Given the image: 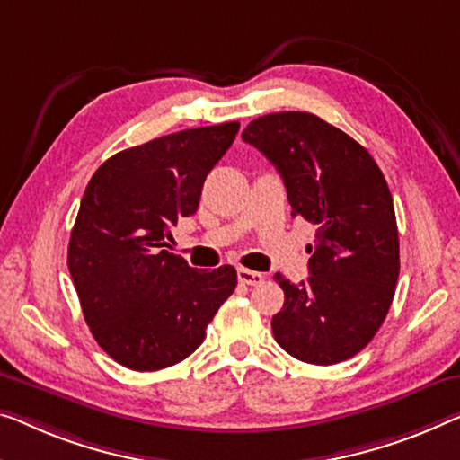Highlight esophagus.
I'll return each instance as SVG.
<instances>
[{
  "label": "esophagus",
  "instance_id": "esophagus-1",
  "mask_svg": "<svg viewBox=\"0 0 460 460\" xmlns=\"http://www.w3.org/2000/svg\"><path fill=\"white\" fill-rule=\"evenodd\" d=\"M237 279H239V283H243V285H260V283H264V274L262 272H258V270H250V269H237Z\"/></svg>",
  "mask_w": 460,
  "mask_h": 460
}]
</instances>
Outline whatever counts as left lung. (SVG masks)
<instances>
[{
	"mask_svg": "<svg viewBox=\"0 0 460 460\" xmlns=\"http://www.w3.org/2000/svg\"><path fill=\"white\" fill-rule=\"evenodd\" d=\"M283 177L291 215L316 225L310 277L274 274L285 304L274 339L293 358L332 366L378 332L399 279V231L388 183L372 155L318 115L270 113L242 134Z\"/></svg>",
	"mask_w": 460,
	"mask_h": 460,
	"instance_id": "left-lung-1",
	"label": "left lung"
}]
</instances>
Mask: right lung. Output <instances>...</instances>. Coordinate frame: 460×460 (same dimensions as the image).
Returning a JSON list of instances; mask_svg holds the SVG:
<instances>
[{"instance_id":"obj_1","label":"right lung","mask_w":460,"mask_h":460,"mask_svg":"<svg viewBox=\"0 0 460 460\" xmlns=\"http://www.w3.org/2000/svg\"><path fill=\"white\" fill-rule=\"evenodd\" d=\"M237 121L183 129L121 150L94 171L67 245L82 314L109 358L136 372L196 351L237 285L225 264L196 270L171 253V227L198 210Z\"/></svg>"}]
</instances>
